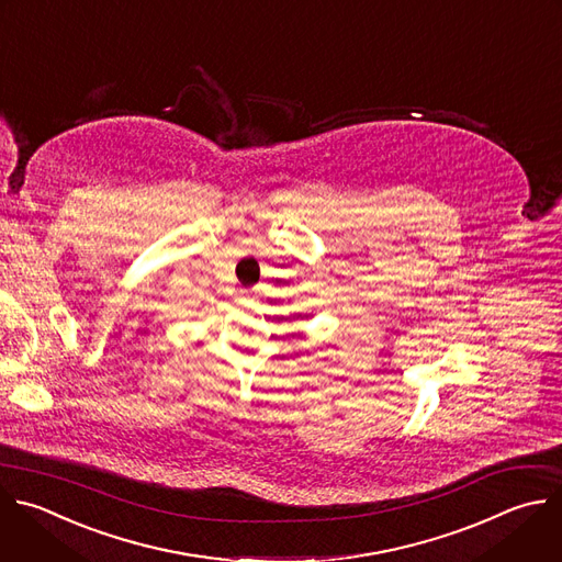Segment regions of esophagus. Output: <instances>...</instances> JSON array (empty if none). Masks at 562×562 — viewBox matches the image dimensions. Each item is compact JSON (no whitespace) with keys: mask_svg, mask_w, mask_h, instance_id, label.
Segmentation results:
<instances>
[{"mask_svg":"<svg viewBox=\"0 0 562 562\" xmlns=\"http://www.w3.org/2000/svg\"><path fill=\"white\" fill-rule=\"evenodd\" d=\"M254 293H256V291H245V297H247V300H254Z\"/></svg>","mask_w":562,"mask_h":562,"instance_id":"obj_1","label":"esophagus"}]
</instances>
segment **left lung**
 <instances>
[{
    "label": "left lung",
    "mask_w": 562,
    "mask_h": 562,
    "mask_svg": "<svg viewBox=\"0 0 562 562\" xmlns=\"http://www.w3.org/2000/svg\"><path fill=\"white\" fill-rule=\"evenodd\" d=\"M304 317H308V315H304Z\"/></svg>",
    "instance_id": "1"
}]
</instances>
